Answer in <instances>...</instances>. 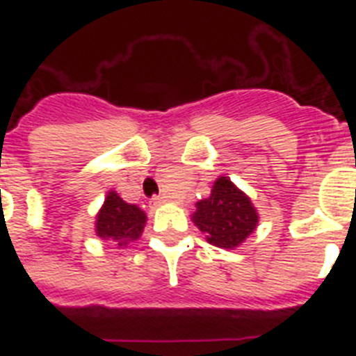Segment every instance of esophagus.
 <instances>
[{
    "label": "esophagus",
    "mask_w": 356,
    "mask_h": 356,
    "mask_svg": "<svg viewBox=\"0 0 356 356\" xmlns=\"http://www.w3.org/2000/svg\"><path fill=\"white\" fill-rule=\"evenodd\" d=\"M165 201H168V200H165L163 196H155V197H151L149 203H151V207H160V205H163Z\"/></svg>",
    "instance_id": "1"
}]
</instances>
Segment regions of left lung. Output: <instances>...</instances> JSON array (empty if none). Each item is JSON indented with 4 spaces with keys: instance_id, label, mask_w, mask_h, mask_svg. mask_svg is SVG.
<instances>
[{
    "instance_id": "8db88e82",
    "label": "left lung",
    "mask_w": 356,
    "mask_h": 356,
    "mask_svg": "<svg viewBox=\"0 0 356 356\" xmlns=\"http://www.w3.org/2000/svg\"><path fill=\"white\" fill-rule=\"evenodd\" d=\"M193 221L210 244L234 250L253 234L259 225V212L234 181L219 176L210 196L196 203Z\"/></svg>"
}]
</instances>
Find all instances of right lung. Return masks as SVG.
Instances as JSON below:
<instances>
[{"label":"right lung","mask_w":356,"mask_h":356,"mask_svg":"<svg viewBox=\"0 0 356 356\" xmlns=\"http://www.w3.org/2000/svg\"><path fill=\"white\" fill-rule=\"evenodd\" d=\"M146 226V213L137 205H130L119 197L115 191H110L105 203L96 216V235L103 241L118 242V246H127L143 235Z\"/></svg>","instance_id":"1"}]
</instances>
